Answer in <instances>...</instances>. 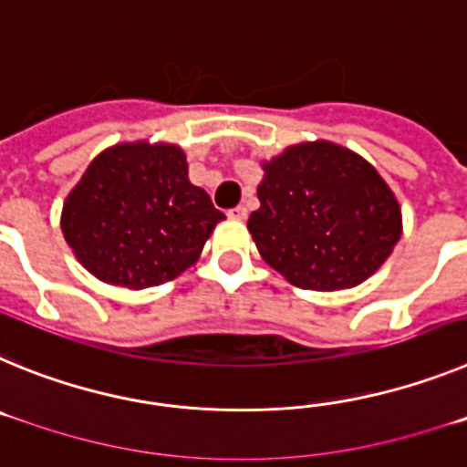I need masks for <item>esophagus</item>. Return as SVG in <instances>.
Returning a JSON list of instances; mask_svg holds the SVG:
<instances>
[{
    "mask_svg": "<svg viewBox=\"0 0 467 467\" xmlns=\"http://www.w3.org/2000/svg\"><path fill=\"white\" fill-rule=\"evenodd\" d=\"M231 220H247V208L245 205H236V208L229 210Z\"/></svg>",
    "mask_w": 467,
    "mask_h": 467,
    "instance_id": "34e87169",
    "label": "esophagus"
}]
</instances>
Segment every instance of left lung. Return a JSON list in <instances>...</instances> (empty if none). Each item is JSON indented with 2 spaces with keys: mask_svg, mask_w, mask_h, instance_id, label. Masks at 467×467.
Returning <instances> with one entry per match:
<instances>
[{
  "mask_svg": "<svg viewBox=\"0 0 467 467\" xmlns=\"http://www.w3.org/2000/svg\"><path fill=\"white\" fill-rule=\"evenodd\" d=\"M259 210L247 220L259 254L296 287L334 292L365 283L402 236V213L377 168L316 140L264 161Z\"/></svg>",
  "mask_w": 467,
  "mask_h": 467,
  "instance_id": "left-lung-1",
  "label": "left lung"
}]
</instances>
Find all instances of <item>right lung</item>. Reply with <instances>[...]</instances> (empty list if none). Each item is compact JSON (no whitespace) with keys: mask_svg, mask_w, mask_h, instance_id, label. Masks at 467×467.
Returning a JSON list of instances; mask_svg holds the SVG:
<instances>
[{"mask_svg":"<svg viewBox=\"0 0 467 467\" xmlns=\"http://www.w3.org/2000/svg\"><path fill=\"white\" fill-rule=\"evenodd\" d=\"M222 220L208 193L189 182L184 151L142 140L90 161L65 198L60 229L95 278L144 290L196 264Z\"/></svg>","mask_w":467,"mask_h":467,"instance_id":"add662e5","label":"right lung"}]
</instances>
